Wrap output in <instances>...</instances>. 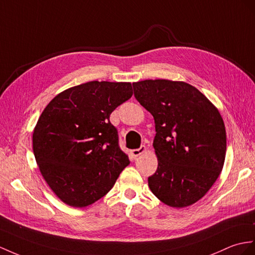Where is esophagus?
<instances>
[{"instance_id": "34e87169", "label": "esophagus", "mask_w": 255, "mask_h": 255, "mask_svg": "<svg viewBox=\"0 0 255 255\" xmlns=\"http://www.w3.org/2000/svg\"><path fill=\"white\" fill-rule=\"evenodd\" d=\"M146 146H140L138 149H133V150H131V156L133 157V158H137L138 156H140V154H142L144 153L145 151H146Z\"/></svg>"}]
</instances>
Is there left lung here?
<instances>
[{
	"label": "left lung",
	"instance_id": "left-lung-1",
	"mask_svg": "<svg viewBox=\"0 0 255 255\" xmlns=\"http://www.w3.org/2000/svg\"><path fill=\"white\" fill-rule=\"evenodd\" d=\"M133 88L156 124L158 167L148 178L149 188L166 206L189 207L207 194L224 166L226 129L220 111L183 81L144 80Z\"/></svg>",
	"mask_w": 255,
	"mask_h": 255
}]
</instances>
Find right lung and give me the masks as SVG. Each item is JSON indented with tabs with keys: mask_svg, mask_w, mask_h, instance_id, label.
<instances>
[{
	"mask_svg": "<svg viewBox=\"0 0 255 255\" xmlns=\"http://www.w3.org/2000/svg\"><path fill=\"white\" fill-rule=\"evenodd\" d=\"M132 95L129 82L91 81L59 93L43 110L33 153L48 187L67 206L96 202L129 164L110 115Z\"/></svg>",
	"mask_w": 255,
	"mask_h": 255,
	"instance_id": "obj_1",
	"label": "right lung"
}]
</instances>
